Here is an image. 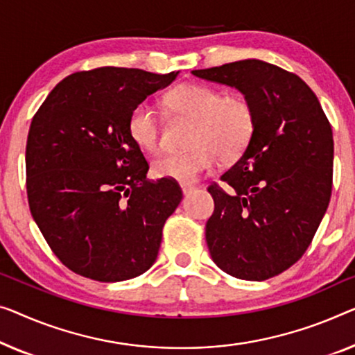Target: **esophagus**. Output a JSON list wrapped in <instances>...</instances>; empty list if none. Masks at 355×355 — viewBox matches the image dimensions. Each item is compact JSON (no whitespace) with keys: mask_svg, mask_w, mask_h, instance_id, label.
Instances as JSON below:
<instances>
[{"mask_svg":"<svg viewBox=\"0 0 355 355\" xmlns=\"http://www.w3.org/2000/svg\"><path fill=\"white\" fill-rule=\"evenodd\" d=\"M194 187H193V184H187V183H184V184H182V191H183V194L184 196H188V194H191L193 191H194Z\"/></svg>","mask_w":355,"mask_h":355,"instance_id":"1","label":"esophagus"}]
</instances>
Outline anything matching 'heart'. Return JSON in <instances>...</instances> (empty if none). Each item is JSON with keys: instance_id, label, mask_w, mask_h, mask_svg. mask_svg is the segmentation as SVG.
Here are the masks:
<instances>
[{"instance_id": "b5f03b06", "label": "heart", "mask_w": 355, "mask_h": 355, "mask_svg": "<svg viewBox=\"0 0 355 355\" xmlns=\"http://www.w3.org/2000/svg\"><path fill=\"white\" fill-rule=\"evenodd\" d=\"M172 113L193 119L187 151L166 153L153 162L159 178L193 183L210 172L218 159L234 162L244 155L255 134V110L241 95H225L205 84H182L166 95ZM129 134L137 146L148 153L159 150L161 119L156 108L141 102L129 114Z\"/></svg>"}]
</instances>
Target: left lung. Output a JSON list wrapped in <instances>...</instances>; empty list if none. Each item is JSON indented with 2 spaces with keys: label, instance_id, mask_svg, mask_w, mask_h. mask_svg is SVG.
I'll use <instances>...</instances> for the list:
<instances>
[{
  "label": "left lung",
  "instance_id": "8db88e82",
  "mask_svg": "<svg viewBox=\"0 0 355 355\" xmlns=\"http://www.w3.org/2000/svg\"><path fill=\"white\" fill-rule=\"evenodd\" d=\"M236 87L257 127L241 159L210 184L214 215L205 241L214 263L244 280H266L303 257L329 207L333 132L315 94L295 73L247 59L194 70Z\"/></svg>",
  "mask_w": 355,
  "mask_h": 355
}]
</instances>
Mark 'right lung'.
I'll return each instance as SVG.
<instances>
[{
    "label": "right lung",
    "instance_id": "obj_1",
    "mask_svg": "<svg viewBox=\"0 0 355 355\" xmlns=\"http://www.w3.org/2000/svg\"><path fill=\"white\" fill-rule=\"evenodd\" d=\"M167 75L102 67L67 76L31 121L26 194L33 220L68 269L98 282L140 276L156 261L166 220L183 194L175 180H148L129 114L168 86Z\"/></svg>",
    "mask_w": 355,
    "mask_h": 355
}]
</instances>
